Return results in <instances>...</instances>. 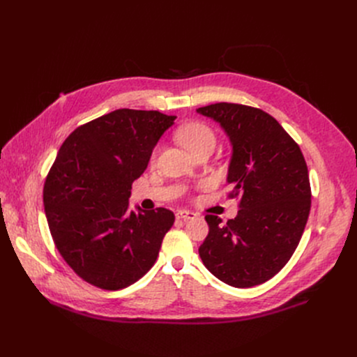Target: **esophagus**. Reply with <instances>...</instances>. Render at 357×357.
<instances>
[{"mask_svg":"<svg viewBox=\"0 0 357 357\" xmlns=\"http://www.w3.org/2000/svg\"><path fill=\"white\" fill-rule=\"evenodd\" d=\"M197 217L195 213H191V211H178L176 213V218L178 220H182V221H188V220H194Z\"/></svg>","mask_w":357,"mask_h":357,"instance_id":"obj_1","label":"esophagus"}]
</instances>
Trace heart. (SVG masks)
<instances>
[{"instance_id":"1","label":"heart","mask_w":357,"mask_h":357,"mask_svg":"<svg viewBox=\"0 0 357 357\" xmlns=\"http://www.w3.org/2000/svg\"><path fill=\"white\" fill-rule=\"evenodd\" d=\"M176 139L192 155L205 146L215 144V135L213 128L201 121H192L179 127L176 131Z\"/></svg>"}]
</instances>
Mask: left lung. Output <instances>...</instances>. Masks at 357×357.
Masks as SVG:
<instances>
[{
    "instance_id": "left-lung-1",
    "label": "left lung",
    "mask_w": 357,
    "mask_h": 357,
    "mask_svg": "<svg viewBox=\"0 0 357 357\" xmlns=\"http://www.w3.org/2000/svg\"><path fill=\"white\" fill-rule=\"evenodd\" d=\"M197 111L220 123L230 137L229 198L240 197L237 217L226 224L205 215L210 231L199 256L224 284L260 285L288 264L304 233L311 208L304 155L284 127L259 108L217 102Z\"/></svg>"
}]
</instances>
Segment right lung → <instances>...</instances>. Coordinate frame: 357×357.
<instances>
[{"label": "right lung", "instance_id": "1", "mask_svg": "<svg viewBox=\"0 0 357 357\" xmlns=\"http://www.w3.org/2000/svg\"><path fill=\"white\" fill-rule=\"evenodd\" d=\"M175 119L121 108L75 128L61 146L45 182V213L56 249L85 282L119 291L155 265L175 215L128 211V198Z\"/></svg>", "mask_w": 357, "mask_h": 357}]
</instances>
